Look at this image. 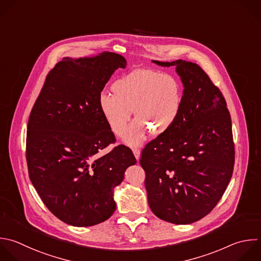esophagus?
<instances>
[{"instance_id":"1","label":"esophagus","mask_w":261,"mask_h":261,"mask_svg":"<svg viewBox=\"0 0 261 261\" xmlns=\"http://www.w3.org/2000/svg\"><path fill=\"white\" fill-rule=\"evenodd\" d=\"M133 153L136 157L137 160H140V157H141V150L139 148H133Z\"/></svg>"}]
</instances>
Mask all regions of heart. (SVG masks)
<instances>
[{
  "label": "heart",
  "instance_id": "b5f03b06",
  "mask_svg": "<svg viewBox=\"0 0 261 261\" xmlns=\"http://www.w3.org/2000/svg\"><path fill=\"white\" fill-rule=\"evenodd\" d=\"M111 90L100 95L99 109L109 129L116 137L123 134L129 146L140 145L150 130L167 133L181 114L184 88L172 74L138 68L116 80ZM133 110L137 118L126 131Z\"/></svg>",
  "mask_w": 261,
  "mask_h": 261
}]
</instances>
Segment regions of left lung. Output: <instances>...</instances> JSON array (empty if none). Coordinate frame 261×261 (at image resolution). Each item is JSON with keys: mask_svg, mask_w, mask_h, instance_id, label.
Returning <instances> with one entry per match:
<instances>
[{"mask_svg": "<svg viewBox=\"0 0 261 261\" xmlns=\"http://www.w3.org/2000/svg\"><path fill=\"white\" fill-rule=\"evenodd\" d=\"M153 62L175 67L184 102L174 126L142 151L148 203L160 219L189 224L216 206L230 180L234 163L230 115L221 92L198 64Z\"/></svg>", "mask_w": 261, "mask_h": 261, "instance_id": "1", "label": "left lung"}]
</instances>
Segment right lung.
I'll list each match as a JSON object with an SVG mask.
<instances>
[{"instance_id":"add662e5","label":"right lung","mask_w":261,"mask_h":261,"mask_svg":"<svg viewBox=\"0 0 261 261\" xmlns=\"http://www.w3.org/2000/svg\"><path fill=\"white\" fill-rule=\"evenodd\" d=\"M119 54L65 57L47 75L28 124L30 178L48 209L74 226H92L116 209L113 189L137 163L132 150L115 142L99 109V97L117 68Z\"/></svg>"}]
</instances>
